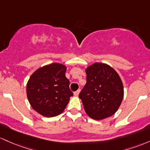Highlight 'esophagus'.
<instances>
[{"label":"esophagus","instance_id":"esophagus-1","mask_svg":"<svg viewBox=\"0 0 150 150\" xmlns=\"http://www.w3.org/2000/svg\"><path fill=\"white\" fill-rule=\"evenodd\" d=\"M79 93H80V89H79V90H77L76 91H75L74 93V95L76 96H79Z\"/></svg>","mask_w":150,"mask_h":150}]
</instances>
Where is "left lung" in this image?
<instances>
[{
    "mask_svg": "<svg viewBox=\"0 0 150 150\" xmlns=\"http://www.w3.org/2000/svg\"><path fill=\"white\" fill-rule=\"evenodd\" d=\"M86 83L79 93L89 117L103 120L115 113L124 95L118 74L106 64L94 63L86 69Z\"/></svg>",
    "mask_w": 150,
    "mask_h": 150,
    "instance_id": "1",
    "label": "left lung"
}]
</instances>
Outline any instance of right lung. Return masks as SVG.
<instances>
[{"label":"right lung","instance_id":"add662e5","mask_svg":"<svg viewBox=\"0 0 150 150\" xmlns=\"http://www.w3.org/2000/svg\"><path fill=\"white\" fill-rule=\"evenodd\" d=\"M67 67L53 63L37 69L27 83V96L32 108L45 117H54L64 110L73 93L65 76Z\"/></svg>","mask_w":150,"mask_h":150}]
</instances>
